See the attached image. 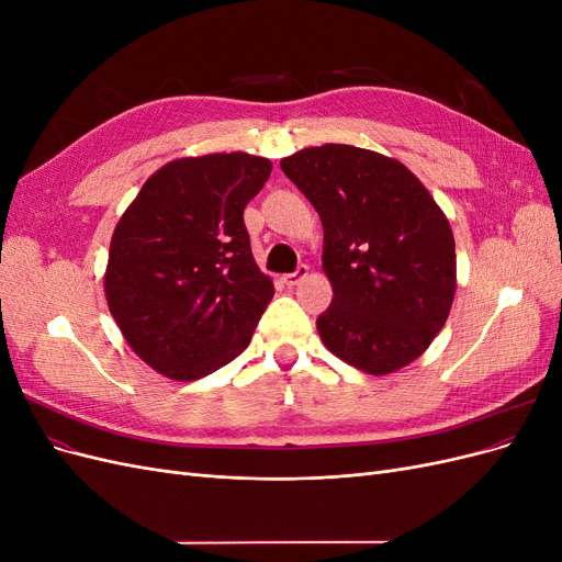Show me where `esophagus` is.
<instances>
[{"instance_id":"34e87169","label":"esophagus","mask_w":562,"mask_h":562,"mask_svg":"<svg viewBox=\"0 0 562 562\" xmlns=\"http://www.w3.org/2000/svg\"><path fill=\"white\" fill-rule=\"evenodd\" d=\"M307 274H310V267H307V265H300L295 271H291V274L283 277V283H285L288 288H293V285H297Z\"/></svg>"}]
</instances>
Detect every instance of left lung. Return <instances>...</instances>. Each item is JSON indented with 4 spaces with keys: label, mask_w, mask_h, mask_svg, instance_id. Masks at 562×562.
Listing matches in <instances>:
<instances>
[{
    "label": "left lung",
    "mask_w": 562,
    "mask_h": 562,
    "mask_svg": "<svg viewBox=\"0 0 562 562\" xmlns=\"http://www.w3.org/2000/svg\"><path fill=\"white\" fill-rule=\"evenodd\" d=\"M323 225L330 307L316 318L337 359L389 375L446 326L457 260L448 217L407 168L378 151L321 145L281 159Z\"/></svg>",
    "instance_id": "1"
}]
</instances>
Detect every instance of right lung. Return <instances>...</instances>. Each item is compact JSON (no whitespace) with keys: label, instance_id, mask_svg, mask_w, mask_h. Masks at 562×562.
<instances>
[{"label":"right lung","instance_id":"add662e5","mask_svg":"<svg viewBox=\"0 0 562 562\" xmlns=\"http://www.w3.org/2000/svg\"><path fill=\"white\" fill-rule=\"evenodd\" d=\"M269 173V159L246 151L176 159L116 223L108 307L161 375L206 378L248 347L274 283L252 260L244 209Z\"/></svg>","mask_w":562,"mask_h":562}]
</instances>
